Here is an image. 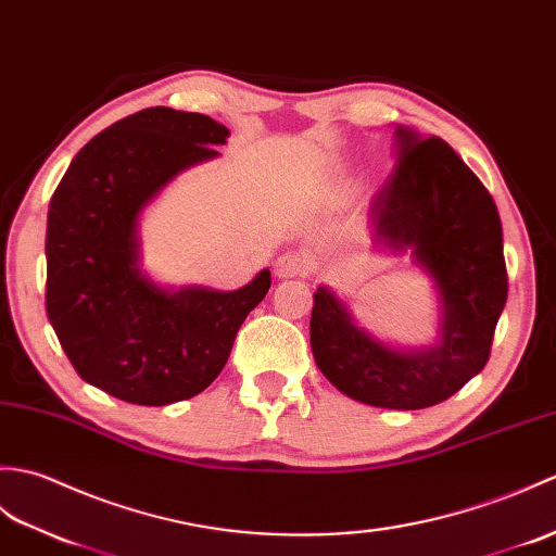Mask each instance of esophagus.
I'll return each mask as SVG.
<instances>
[{
    "label": "esophagus",
    "instance_id": "34e87169",
    "mask_svg": "<svg viewBox=\"0 0 556 556\" xmlns=\"http://www.w3.org/2000/svg\"><path fill=\"white\" fill-rule=\"evenodd\" d=\"M314 270V262L309 254L304 252H286L278 256L276 262V274L280 278H292V276H309Z\"/></svg>",
    "mask_w": 556,
    "mask_h": 556
}]
</instances>
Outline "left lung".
Masks as SVG:
<instances>
[{"instance_id":"obj_1","label":"left lung","mask_w":556,"mask_h":556,"mask_svg":"<svg viewBox=\"0 0 556 556\" xmlns=\"http://www.w3.org/2000/svg\"><path fill=\"white\" fill-rule=\"evenodd\" d=\"M397 166L371 200V238L412 250L435 278L442 342L394 352L352 324L326 288L314 292L312 352L332 386L382 409H426L450 400L485 368L507 304L502 220L495 200L438 135L394 128Z\"/></svg>"}]
</instances>
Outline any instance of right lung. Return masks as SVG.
<instances>
[{
  "label": "right lung",
  "mask_w": 556,
  "mask_h": 556,
  "mask_svg": "<svg viewBox=\"0 0 556 556\" xmlns=\"http://www.w3.org/2000/svg\"><path fill=\"white\" fill-rule=\"evenodd\" d=\"M228 128L150 106L73 156L47 214V318L83 380L142 406L190 400L224 371L270 270L238 292H164L140 276L135 224L164 185L218 152Z\"/></svg>",
  "instance_id": "right-lung-1"
}]
</instances>
